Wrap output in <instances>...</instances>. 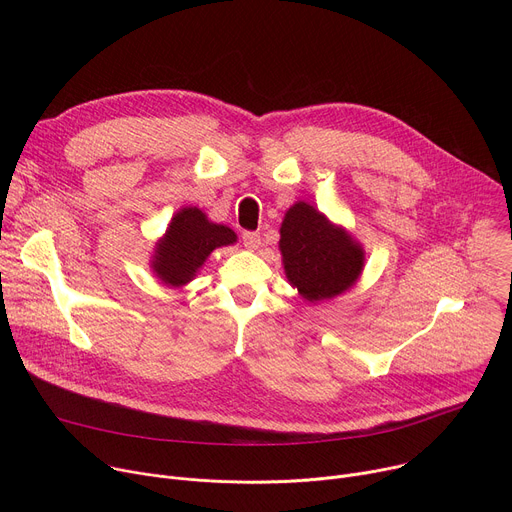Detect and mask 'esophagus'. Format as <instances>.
<instances>
[{
	"label": "esophagus",
	"instance_id": "esophagus-1",
	"mask_svg": "<svg viewBox=\"0 0 512 512\" xmlns=\"http://www.w3.org/2000/svg\"><path fill=\"white\" fill-rule=\"evenodd\" d=\"M243 245H245L247 249L255 251V249L261 245V235H259V233H251V231L243 233Z\"/></svg>",
	"mask_w": 512,
	"mask_h": 512
}]
</instances>
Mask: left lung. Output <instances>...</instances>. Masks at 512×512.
Listing matches in <instances>:
<instances>
[{
    "mask_svg": "<svg viewBox=\"0 0 512 512\" xmlns=\"http://www.w3.org/2000/svg\"><path fill=\"white\" fill-rule=\"evenodd\" d=\"M279 235L285 277L312 304L344 294L362 273L360 243L308 202L289 206Z\"/></svg>",
    "mask_w": 512,
    "mask_h": 512,
    "instance_id": "obj_1",
    "label": "left lung"
}]
</instances>
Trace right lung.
<instances>
[{
  "instance_id": "obj_1",
  "label": "right lung",
  "mask_w": 512,
  "mask_h": 512,
  "mask_svg": "<svg viewBox=\"0 0 512 512\" xmlns=\"http://www.w3.org/2000/svg\"><path fill=\"white\" fill-rule=\"evenodd\" d=\"M233 243H237L233 229L210 223L200 208L186 206L172 216L166 235L156 243L152 269L162 283L182 287L194 279L214 249Z\"/></svg>"
}]
</instances>
